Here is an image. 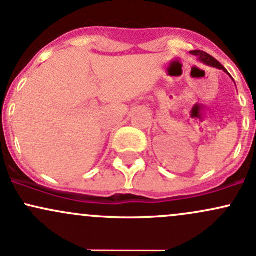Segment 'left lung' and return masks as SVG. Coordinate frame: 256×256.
I'll list each match as a JSON object with an SVG mask.
<instances>
[{
  "label": "left lung",
  "instance_id": "8db88e82",
  "mask_svg": "<svg viewBox=\"0 0 256 256\" xmlns=\"http://www.w3.org/2000/svg\"><path fill=\"white\" fill-rule=\"evenodd\" d=\"M190 54H194V56H196L198 58H199L200 62L205 63V64L210 66V67H215V68H217V70H222L224 73H227L228 76H230V73L227 72L226 68H224V66H222L218 61H217V60L214 58L212 56H210V54H206V52L200 51V50H195V51H192ZM232 80H233V78H232Z\"/></svg>",
  "mask_w": 256,
  "mask_h": 256
}]
</instances>
